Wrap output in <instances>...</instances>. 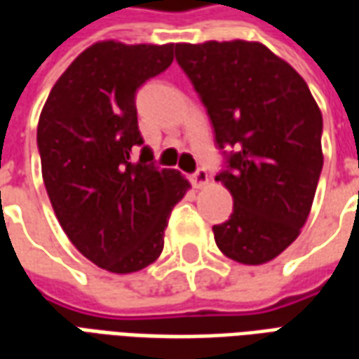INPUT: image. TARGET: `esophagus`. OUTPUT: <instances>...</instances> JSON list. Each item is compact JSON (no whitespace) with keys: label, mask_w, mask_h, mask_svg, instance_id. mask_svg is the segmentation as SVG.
<instances>
[{"label":"esophagus","mask_w":359,"mask_h":359,"mask_svg":"<svg viewBox=\"0 0 359 359\" xmlns=\"http://www.w3.org/2000/svg\"><path fill=\"white\" fill-rule=\"evenodd\" d=\"M208 182H210V175H208L205 169H198V171L192 175V184H194L196 188H203Z\"/></svg>","instance_id":"obj_1"}]
</instances>
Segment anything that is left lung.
Listing matches in <instances>:
<instances>
[{"label":"left lung","mask_w":359,"mask_h":359,"mask_svg":"<svg viewBox=\"0 0 359 359\" xmlns=\"http://www.w3.org/2000/svg\"><path fill=\"white\" fill-rule=\"evenodd\" d=\"M177 61L229 151L215 180L233 196L231 219L213 226L217 248L262 265L292 244L323 169V117L308 84L259 42L175 43Z\"/></svg>","instance_id":"left-lung-1"}]
</instances>
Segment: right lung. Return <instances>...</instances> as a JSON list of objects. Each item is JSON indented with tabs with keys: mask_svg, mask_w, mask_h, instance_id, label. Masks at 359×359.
<instances>
[{
	"mask_svg": "<svg viewBox=\"0 0 359 359\" xmlns=\"http://www.w3.org/2000/svg\"><path fill=\"white\" fill-rule=\"evenodd\" d=\"M172 48L90 46L59 76L38 121L43 184L59 225L82 256L118 275L159 257L171 210L190 188L179 171L151 163L134 102L144 82L171 65Z\"/></svg>",
	"mask_w": 359,
	"mask_h": 359,
	"instance_id": "1",
	"label": "right lung"
}]
</instances>
